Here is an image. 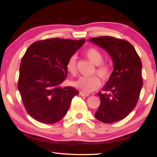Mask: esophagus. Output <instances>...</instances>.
<instances>
[{
	"instance_id": "obj_1",
	"label": "esophagus",
	"mask_w": 157,
	"mask_h": 157,
	"mask_svg": "<svg viewBox=\"0 0 157 157\" xmlns=\"http://www.w3.org/2000/svg\"><path fill=\"white\" fill-rule=\"evenodd\" d=\"M79 95H82V96H84V97H88L89 95L88 94H86V93H84V92H80L79 93Z\"/></svg>"
}]
</instances>
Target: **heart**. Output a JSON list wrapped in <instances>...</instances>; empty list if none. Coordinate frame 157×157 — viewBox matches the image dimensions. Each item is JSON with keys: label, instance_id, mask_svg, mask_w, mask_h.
<instances>
[{"label": "heart", "instance_id": "b5f03b06", "mask_svg": "<svg viewBox=\"0 0 157 157\" xmlns=\"http://www.w3.org/2000/svg\"><path fill=\"white\" fill-rule=\"evenodd\" d=\"M84 55L91 62L96 66L95 72L100 78L106 80L109 78L111 74V66L108 63L102 62L104 55L102 52L95 48H90L85 50ZM66 69L68 72L72 75L77 73V57L73 55L69 57L66 63ZM73 86L81 90L82 92L90 93L99 88L100 86V79L97 76L80 77L78 79L73 82Z\"/></svg>", "mask_w": 157, "mask_h": 157}]
</instances>
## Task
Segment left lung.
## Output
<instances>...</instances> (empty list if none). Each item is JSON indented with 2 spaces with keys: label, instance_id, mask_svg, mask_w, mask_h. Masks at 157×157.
<instances>
[{
  "label": "left lung",
  "instance_id": "obj_1",
  "mask_svg": "<svg viewBox=\"0 0 157 157\" xmlns=\"http://www.w3.org/2000/svg\"><path fill=\"white\" fill-rule=\"evenodd\" d=\"M89 41L105 49L113 62L103 92L98 93L100 105L95 117L102 123H115L128 116L137 104L143 86L141 61L134 46L124 39L103 36Z\"/></svg>",
  "mask_w": 157,
  "mask_h": 157
}]
</instances>
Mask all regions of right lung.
Wrapping results in <instances>:
<instances>
[{
	"mask_svg": "<svg viewBox=\"0 0 157 157\" xmlns=\"http://www.w3.org/2000/svg\"><path fill=\"white\" fill-rule=\"evenodd\" d=\"M85 39L53 38L30 45L21 59L18 89L26 111L45 124L59 121L67 113L73 97L71 86L62 88L68 71L66 63L84 44Z\"/></svg>",
	"mask_w": 157,
	"mask_h": 157,
	"instance_id": "obj_1",
	"label": "right lung"
}]
</instances>
